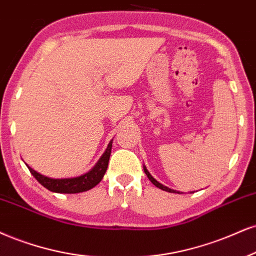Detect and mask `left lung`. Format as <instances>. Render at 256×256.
<instances>
[{
    "label": "left lung",
    "mask_w": 256,
    "mask_h": 256,
    "mask_svg": "<svg viewBox=\"0 0 256 256\" xmlns=\"http://www.w3.org/2000/svg\"><path fill=\"white\" fill-rule=\"evenodd\" d=\"M144 173H146V176H148V179H150V182H153L154 185L156 186V188H162V190H164V191H167V192H172V194H182V192H179V191H176V190H172V188H167V186H164L162 184H160L159 182H156V179L153 178L152 176H150V173L147 171V168H146V166H144Z\"/></svg>",
    "instance_id": "1"
}]
</instances>
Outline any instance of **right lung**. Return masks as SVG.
<instances>
[{
  "label": "right lung",
  "mask_w": 256,
  "mask_h": 256,
  "mask_svg": "<svg viewBox=\"0 0 256 256\" xmlns=\"http://www.w3.org/2000/svg\"><path fill=\"white\" fill-rule=\"evenodd\" d=\"M112 140L110 141L106 152L103 153L100 159L97 162L96 165L94 166V168H91L90 171L85 173V174L76 176V178H48V176H45L40 174V173H38L36 171H34V170L30 168L28 165L27 167L28 170H30V172L33 174L34 178H36L44 188H46L47 190L56 192V194H80V192L88 191L90 190V188H94V186L102 180L104 173H106V168H108L110 153H112Z\"/></svg>",
  "instance_id": "right-lung-1"
}]
</instances>
